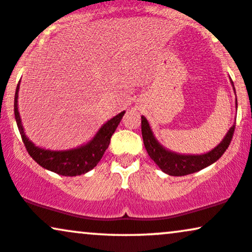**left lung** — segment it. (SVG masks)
I'll return each instance as SVG.
<instances>
[{
  "instance_id": "8db88e82",
  "label": "left lung",
  "mask_w": 252,
  "mask_h": 252,
  "mask_svg": "<svg viewBox=\"0 0 252 252\" xmlns=\"http://www.w3.org/2000/svg\"><path fill=\"white\" fill-rule=\"evenodd\" d=\"M233 132H235V125L229 129L223 141L217 147H215L214 150L210 151L209 153H205V155H177V153L170 152V151L164 149L157 141L152 131H151L149 121L146 120L145 117H141V134H143L145 149H146L151 159L161 168L162 172L170 174V176H186V174L194 173L197 171H200L206 166H209V165L214 164L227 150V147H229L232 140Z\"/></svg>"
}]
</instances>
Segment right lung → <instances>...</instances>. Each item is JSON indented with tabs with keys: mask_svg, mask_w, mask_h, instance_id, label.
Here are the masks:
<instances>
[{
	"mask_svg": "<svg viewBox=\"0 0 252 252\" xmlns=\"http://www.w3.org/2000/svg\"><path fill=\"white\" fill-rule=\"evenodd\" d=\"M17 93H19V85L16 87V93H15L14 99L15 119H16L21 138H22V141L25 144L27 151H28L29 156L40 166L58 174H61V176H80V174H84L95 167L100 159L102 158L105 151L107 150L112 135H113L118 125L120 124L121 118L125 114V112H121V113L115 115L113 119L107 121L100 128V131L96 133L93 140L86 144L85 146L68 151L43 150L41 147L35 146L26 137L25 132H23L20 113L17 111Z\"/></svg>",
	"mask_w": 252,
	"mask_h": 252,
	"instance_id": "1",
	"label": "right lung"
}]
</instances>
